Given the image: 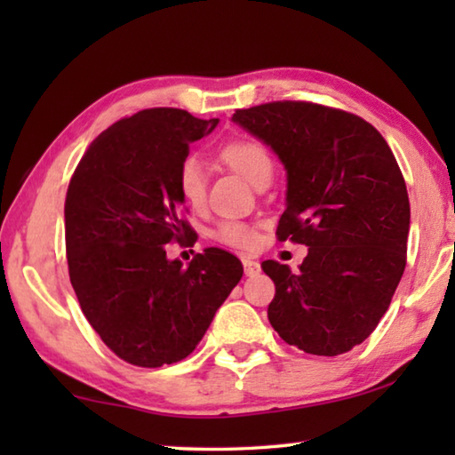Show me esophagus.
<instances>
[{
	"label": "esophagus",
	"mask_w": 455,
	"mask_h": 455,
	"mask_svg": "<svg viewBox=\"0 0 455 455\" xmlns=\"http://www.w3.org/2000/svg\"><path fill=\"white\" fill-rule=\"evenodd\" d=\"M243 267H244V275L246 276H255L260 273V265L257 263V260H252L249 257L243 259Z\"/></svg>",
	"instance_id": "obj_1"
}]
</instances>
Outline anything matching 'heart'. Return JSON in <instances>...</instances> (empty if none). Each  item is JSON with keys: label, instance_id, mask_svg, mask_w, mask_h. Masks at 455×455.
Returning <instances> with one entry per match:
<instances>
[{"label": "heart", "instance_id": "heart-1", "mask_svg": "<svg viewBox=\"0 0 455 455\" xmlns=\"http://www.w3.org/2000/svg\"><path fill=\"white\" fill-rule=\"evenodd\" d=\"M219 160L238 176L259 187L265 179L273 174V156L267 146L257 138L238 136L225 142L219 148ZM176 187H179L184 203L192 209H200L206 200V172L196 158H184L176 171ZM214 241H219L235 249H251L257 243V233L244 222H220L212 233Z\"/></svg>", "mask_w": 455, "mask_h": 455}]
</instances>
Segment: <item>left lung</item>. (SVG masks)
I'll use <instances>...</instances> for the list:
<instances>
[{"mask_svg":"<svg viewBox=\"0 0 455 455\" xmlns=\"http://www.w3.org/2000/svg\"><path fill=\"white\" fill-rule=\"evenodd\" d=\"M233 122L287 171L279 241L309 246L297 273L263 263L275 283L268 321L311 355L351 351L373 333L405 268L410 198L394 152L363 118L313 102L260 104Z\"/></svg>","mask_w":455,"mask_h":455,"instance_id":"obj_1","label":"left lung"}]
</instances>
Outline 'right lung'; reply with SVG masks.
<instances>
[{"label":"right lung","mask_w":455,"mask_h":455,"mask_svg":"<svg viewBox=\"0 0 455 455\" xmlns=\"http://www.w3.org/2000/svg\"><path fill=\"white\" fill-rule=\"evenodd\" d=\"M219 120L179 108L122 118L88 146L68 187L66 252L82 313L120 359L163 367L188 357L243 276L222 249L182 267L166 243L190 238L176 171Z\"/></svg>","instance_id":"1"}]
</instances>
